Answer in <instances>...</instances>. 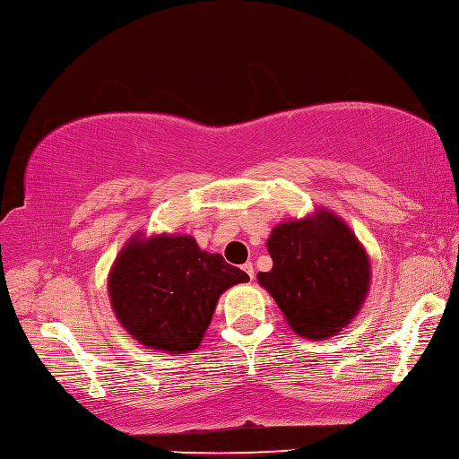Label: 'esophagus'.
Segmentation results:
<instances>
[{"label": "esophagus", "instance_id": "esophagus-1", "mask_svg": "<svg viewBox=\"0 0 459 459\" xmlns=\"http://www.w3.org/2000/svg\"><path fill=\"white\" fill-rule=\"evenodd\" d=\"M243 269H245V272H247V275H249V278L253 280V278H255V269H253V264H251V261H247V264L243 265Z\"/></svg>", "mask_w": 459, "mask_h": 459}]
</instances>
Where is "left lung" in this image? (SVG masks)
I'll list each match as a JSON object with an SVG mask.
<instances>
[{
    "mask_svg": "<svg viewBox=\"0 0 459 459\" xmlns=\"http://www.w3.org/2000/svg\"><path fill=\"white\" fill-rule=\"evenodd\" d=\"M273 259L257 280L304 337H329L359 310L369 283V261L358 238L329 212L283 222L267 241Z\"/></svg>",
    "mask_w": 459,
    "mask_h": 459,
    "instance_id": "1",
    "label": "left lung"
}]
</instances>
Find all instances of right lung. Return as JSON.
I'll return each mask as SVG.
<instances>
[{
    "label": "right lung",
    "mask_w": 459,
    "mask_h": 459,
    "mask_svg": "<svg viewBox=\"0 0 459 459\" xmlns=\"http://www.w3.org/2000/svg\"><path fill=\"white\" fill-rule=\"evenodd\" d=\"M249 280L218 253L200 251L192 237L130 241L110 273L112 308L136 341L169 353L192 351L224 290Z\"/></svg>",
    "instance_id": "obj_1"
}]
</instances>
